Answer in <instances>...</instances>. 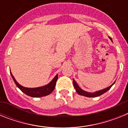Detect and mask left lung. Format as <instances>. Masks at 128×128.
<instances>
[{"label": "left lung", "instance_id": "obj_1", "mask_svg": "<svg viewBox=\"0 0 128 128\" xmlns=\"http://www.w3.org/2000/svg\"><path fill=\"white\" fill-rule=\"evenodd\" d=\"M109 38L112 40V39L111 37L109 36ZM114 83H115V82H114L112 85L110 86L109 87L103 89V90H99V91H97L96 92H94V93H90V92H86L84 91V90H82V89H81L79 86H78V84H77V82H76L75 80L73 79V84H74V86L76 89V91L77 92V93H78V94L81 95V96H85V97H88V98H95V97H98V96H100V95L103 94H104L105 92L108 91V90L111 88V87L114 85Z\"/></svg>", "mask_w": 128, "mask_h": 128}]
</instances>
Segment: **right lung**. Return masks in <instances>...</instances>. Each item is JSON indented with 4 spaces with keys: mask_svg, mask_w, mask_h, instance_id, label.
<instances>
[{
    "mask_svg": "<svg viewBox=\"0 0 128 128\" xmlns=\"http://www.w3.org/2000/svg\"><path fill=\"white\" fill-rule=\"evenodd\" d=\"M10 74H11L12 78H13V81H14L16 86L22 92H24L25 94L28 95V96H30V97H32V98L44 97V96H46L47 95H49L50 93H52L53 90H54L56 81H57L58 78L57 74L48 84H46L45 86H43L37 87V88H26V87L22 86V85H20L18 82L16 81V80L14 79V76H13L11 71H10Z\"/></svg>",
    "mask_w": 128,
    "mask_h": 128,
    "instance_id": "right-lung-1",
    "label": "right lung"
}]
</instances>
